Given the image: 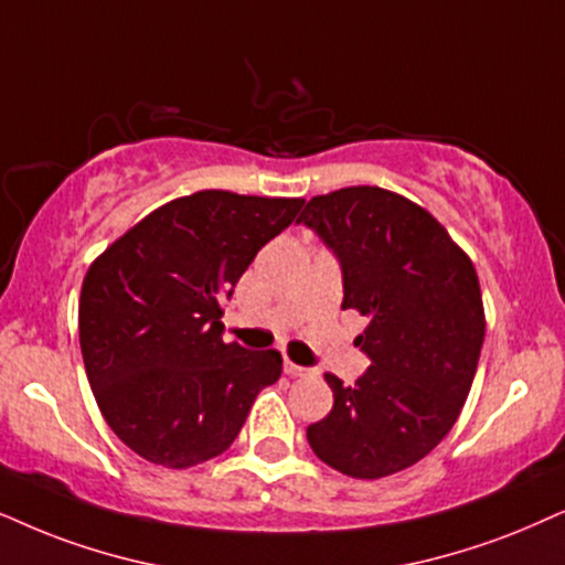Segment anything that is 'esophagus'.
Instances as JSON below:
<instances>
[{"instance_id":"obj_1","label":"esophagus","mask_w":565,"mask_h":565,"mask_svg":"<svg viewBox=\"0 0 565 565\" xmlns=\"http://www.w3.org/2000/svg\"><path fill=\"white\" fill-rule=\"evenodd\" d=\"M284 373L291 375V377H302V375H310V370L302 367V365H295L289 356H284Z\"/></svg>"}]
</instances>
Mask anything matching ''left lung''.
I'll list each match as a JSON object with an SVG mask.
<instances>
[{"label": "left lung", "instance_id": "8db88e82", "mask_svg": "<svg viewBox=\"0 0 565 565\" xmlns=\"http://www.w3.org/2000/svg\"><path fill=\"white\" fill-rule=\"evenodd\" d=\"M339 255L344 310L367 318L354 344L367 373L307 427L320 461L354 480H381L446 438L472 388L484 339L475 263L446 226L398 192L356 184L316 195L302 216Z\"/></svg>", "mask_w": 565, "mask_h": 565}]
</instances>
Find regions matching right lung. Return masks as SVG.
Segmentation results:
<instances>
[{"mask_svg": "<svg viewBox=\"0 0 565 565\" xmlns=\"http://www.w3.org/2000/svg\"><path fill=\"white\" fill-rule=\"evenodd\" d=\"M302 198L200 190L140 218L90 263L77 331L106 425L146 461L190 469L224 454L281 375L276 349L221 339L224 302Z\"/></svg>", "mask_w": 565, "mask_h": 565, "instance_id": "1", "label": "right lung"}]
</instances>
